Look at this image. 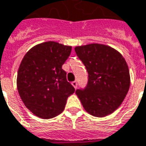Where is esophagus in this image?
<instances>
[{"mask_svg":"<svg viewBox=\"0 0 146 146\" xmlns=\"http://www.w3.org/2000/svg\"><path fill=\"white\" fill-rule=\"evenodd\" d=\"M71 84L73 85V87H74L75 89L77 88V85H78V83H77V81H73V82L71 83Z\"/></svg>","mask_w":146,"mask_h":146,"instance_id":"obj_1","label":"esophagus"}]
</instances>
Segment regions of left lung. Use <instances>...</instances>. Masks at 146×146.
I'll list each match as a JSON object with an SVG mask.
<instances>
[{
  "mask_svg": "<svg viewBox=\"0 0 146 146\" xmlns=\"http://www.w3.org/2000/svg\"><path fill=\"white\" fill-rule=\"evenodd\" d=\"M75 53L88 73V84L75 93L89 114H111L125 98L130 75L125 59L115 49L103 44L76 46Z\"/></svg>",
  "mask_w": 146,
  "mask_h": 146,
  "instance_id": "obj_1",
  "label": "left lung"
}]
</instances>
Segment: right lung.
<instances>
[{"instance_id": "obj_1", "label": "right lung", "mask_w": 146, "mask_h": 146, "mask_svg": "<svg viewBox=\"0 0 146 146\" xmlns=\"http://www.w3.org/2000/svg\"><path fill=\"white\" fill-rule=\"evenodd\" d=\"M71 46L46 42L31 48L21 60L17 78L18 93L34 115L50 119L60 114L75 88L62 66Z\"/></svg>"}]
</instances>
